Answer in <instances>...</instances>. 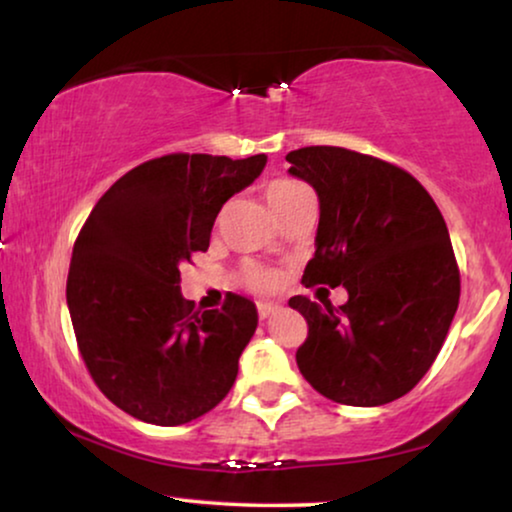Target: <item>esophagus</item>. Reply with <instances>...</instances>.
I'll return each mask as SVG.
<instances>
[{
  "label": "esophagus",
  "instance_id": "34e87169",
  "mask_svg": "<svg viewBox=\"0 0 512 512\" xmlns=\"http://www.w3.org/2000/svg\"><path fill=\"white\" fill-rule=\"evenodd\" d=\"M277 310H279L277 303H258V317L261 319H270Z\"/></svg>",
  "mask_w": 512,
  "mask_h": 512
}]
</instances>
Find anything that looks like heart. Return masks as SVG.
I'll return each mask as SVG.
<instances>
[{
	"label": "heart",
	"mask_w": 512,
	"mask_h": 512,
	"mask_svg": "<svg viewBox=\"0 0 512 512\" xmlns=\"http://www.w3.org/2000/svg\"><path fill=\"white\" fill-rule=\"evenodd\" d=\"M293 186H296V184H291V181H277V184L270 186L268 200L272 202L275 198H279V195H282V193L291 191ZM249 284L254 286V289H258V291H268V289H272V286H275V277H272L268 270L251 268V270H249Z\"/></svg>",
	"instance_id": "heart-1"
}]
</instances>
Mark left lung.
<instances>
[{
  "mask_svg": "<svg viewBox=\"0 0 512 512\" xmlns=\"http://www.w3.org/2000/svg\"><path fill=\"white\" fill-rule=\"evenodd\" d=\"M286 160L319 198L303 284H342L349 296L340 307L289 300L310 326L296 352L300 373L335 403L396 401L436 361L459 305L443 214L415 177L380 158L305 146Z\"/></svg>",
  "mask_w": 512,
  "mask_h": 512,
  "instance_id": "8db88e82",
  "label": "left lung"
}]
</instances>
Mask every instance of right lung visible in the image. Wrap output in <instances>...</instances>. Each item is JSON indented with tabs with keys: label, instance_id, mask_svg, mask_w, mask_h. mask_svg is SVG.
Masks as SVG:
<instances>
[{
	"label": "right lung",
	"instance_id": "obj_1",
	"mask_svg": "<svg viewBox=\"0 0 512 512\" xmlns=\"http://www.w3.org/2000/svg\"><path fill=\"white\" fill-rule=\"evenodd\" d=\"M265 163V153L149 160L97 200L76 237L67 307L81 356L102 394L146 424L193 422L235 384L256 305L230 293L221 310H195L179 268L207 251L216 214Z\"/></svg>",
	"mask_w": 512,
	"mask_h": 512
}]
</instances>
